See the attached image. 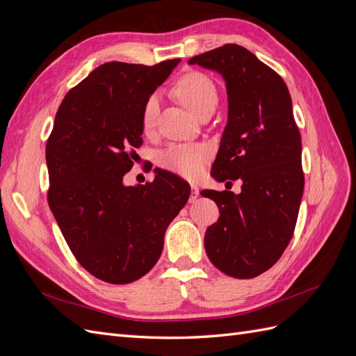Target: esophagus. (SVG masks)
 I'll return each mask as SVG.
<instances>
[{
    "mask_svg": "<svg viewBox=\"0 0 356 356\" xmlns=\"http://www.w3.org/2000/svg\"><path fill=\"white\" fill-rule=\"evenodd\" d=\"M199 197V187L197 186H195V184H191V193H190V202L193 203V202H196V199Z\"/></svg>",
    "mask_w": 356,
    "mask_h": 356,
    "instance_id": "obj_1",
    "label": "esophagus"
}]
</instances>
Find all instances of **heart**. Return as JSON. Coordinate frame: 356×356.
Returning <instances> with one entry per match:
<instances>
[{
	"label": "heart",
	"instance_id": "1",
	"mask_svg": "<svg viewBox=\"0 0 356 356\" xmlns=\"http://www.w3.org/2000/svg\"><path fill=\"white\" fill-rule=\"evenodd\" d=\"M175 93L181 102L190 111L199 115L204 108L211 105H217L218 92L213 81L207 74L199 71H191L177 81ZM159 114V96L156 93L149 95L144 106L141 123L145 134H149L156 126ZM211 159V148L204 144L190 143V144H172L159 157L160 166L175 172L184 178H196L202 174L204 165Z\"/></svg>",
	"mask_w": 356,
	"mask_h": 356
}]
</instances>
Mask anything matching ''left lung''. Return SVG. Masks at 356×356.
I'll list each match as a JSON object with an SVG mask.
<instances>
[{
    "instance_id": "8db88e82",
    "label": "left lung",
    "mask_w": 356,
    "mask_h": 356,
    "mask_svg": "<svg viewBox=\"0 0 356 356\" xmlns=\"http://www.w3.org/2000/svg\"><path fill=\"white\" fill-rule=\"evenodd\" d=\"M218 71L227 86L229 120L211 175L241 193L203 190L220 209L204 250L222 273L251 279L268 270L294 234L305 188L301 135L281 75L238 44L191 58Z\"/></svg>"
}]
</instances>
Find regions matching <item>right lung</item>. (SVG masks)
<instances>
[{"label": "right lung", "mask_w": 356, "mask_h": 356, "mask_svg": "<svg viewBox=\"0 0 356 356\" xmlns=\"http://www.w3.org/2000/svg\"><path fill=\"white\" fill-rule=\"evenodd\" d=\"M179 59L153 67L106 62L63 98L46 144L49 207L77 261L104 282L147 275L190 186L156 169L153 182L126 187L143 145V106Z\"/></svg>", "instance_id": "1"}]
</instances>
